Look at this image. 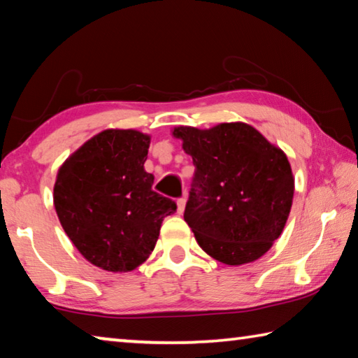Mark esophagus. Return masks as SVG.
<instances>
[{"label":"esophagus","mask_w":358,"mask_h":358,"mask_svg":"<svg viewBox=\"0 0 358 358\" xmlns=\"http://www.w3.org/2000/svg\"><path fill=\"white\" fill-rule=\"evenodd\" d=\"M177 205H178V213H183L185 211V207H186V194L181 199H178L177 201Z\"/></svg>","instance_id":"obj_1"}]
</instances>
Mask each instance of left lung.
Wrapping results in <instances>:
<instances>
[{"label": "left lung", "instance_id": "obj_1", "mask_svg": "<svg viewBox=\"0 0 358 358\" xmlns=\"http://www.w3.org/2000/svg\"><path fill=\"white\" fill-rule=\"evenodd\" d=\"M172 136L196 166L185 221L199 246L226 265L262 257L292 208L295 178L286 153L243 121L175 126Z\"/></svg>", "mask_w": 358, "mask_h": 358}]
</instances>
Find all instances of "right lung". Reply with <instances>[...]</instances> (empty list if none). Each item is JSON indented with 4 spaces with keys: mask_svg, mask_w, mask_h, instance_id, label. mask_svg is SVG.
Segmentation results:
<instances>
[{
    "mask_svg": "<svg viewBox=\"0 0 358 358\" xmlns=\"http://www.w3.org/2000/svg\"><path fill=\"white\" fill-rule=\"evenodd\" d=\"M151 136L104 129L58 169L53 205L66 235L94 266L136 270L153 252L164 217L177 203L151 189L145 171Z\"/></svg>",
    "mask_w": 358,
    "mask_h": 358,
    "instance_id": "right-lung-1",
    "label": "right lung"
}]
</instances>
